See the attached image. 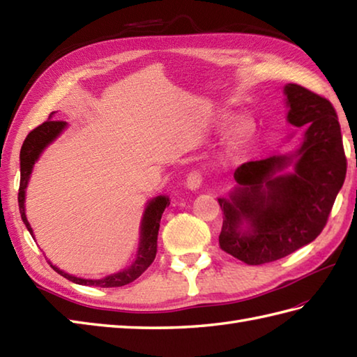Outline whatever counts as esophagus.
Here are the masks:
<instances>
[{
    "instance_id": "esophagus-1",
    "label": "esophagus",
    "mask_w": 357,
    "mask_h": 357,
    "mask_svg": "<svg viewBox=\"0 0 357 357\" xmlns=\"http://www.w3.org/2000/svg\"><path fill=\"white\" fill-rule=\"evenodd\" d=\"M201 184H202V176H201L199 172L188 173V176L185 179V187L188 188V190L196 192L201 187Z\"/></svg>"
}]
</instances>
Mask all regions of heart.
I'll return each instance as SVG.
<instances>
[{
	"mask_svg": "<svg viewBox=\"0 0 357 357\" xmlns=\"http://www.w3.org/2000/svg\"><path fill=\"white\" fill-rule=\"evenodd\" d=\"M233 119L231 113H224L219 118V124L225 126ZM256 123L255 119L250 116H239L234 119V123L229 128V132L225 133L221 142V155L225 159H231L236 155H239L242 150H245L256 136Z\"/></svg>",
	"mask_w": 357,
	"mask_h": 357,
	"instance_id": "heart-1",
	"label": "heart"
}]
</instances>
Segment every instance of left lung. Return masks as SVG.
I'll list each match as a JSON object with an SVG mask.
<instances>
[{"instance_id":"1","label":"left lung","mask_w":357,"mask_h":357,"mask_svg":"<svg viewBox=\"0 0 357 357\" xmlns=\"http://www.w3.org/2000/svg\"><path fill=\"white\" fill-rule=\"evenodd\" d=\"M284 95L287 123L304 128L298 149L242 164L233 174L238 185L218 198L224 211L219 245L248 265L278 261L319 236L345 181L331 102L298 84H285Z\"/></svg>"}]
</instances>
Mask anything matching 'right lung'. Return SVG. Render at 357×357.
I'll return each instance as SVG.
<instances>
[{
    "label": "right lung",
    "mask_w": 357,
    "mask_h": 357,
    "mask_svg": "<svg viewBox=\"0 0 357 357\" xmlns=\"http://www.w3.org/2000/svg\"><path fill=\"white\" fill-rule=\"evenodd\" d=\"M53 116V113L50 118ZM47 119L44 124L36 127L35 130L27 135V138L22 144L21 153H20V167H21V181H20V193H18V206H20V213L21 219L24 225L27 227L29 233L32 234L35 239V234L32 227H30L27 216H26V188L29 185L30 174L33 172L35 162L40 159L43 151L47 149L50 144L58 139L61 133L67 128V123L64 121H53ZM167 206H170V198L167 195H159L147 201L146 208H144V213L141 218L139 224V242L138 248H136V253L132 264L128 265L127 268L121 270L118 273H112L109 276H104L101 279H86V278H78L69 275L64 270L58 268L56 265H53L50 261V267L55 270L59 275L64 276L66 279L72 280V282L78 285H89V287H102V288H110V287H123L133 282L135 279H138L144 271L149 268V265L153 262L156 256V241H158V230H159V222H161V216Z\"/></svg>",
    "instance_id": "right-lung-1"
}]
</instances>
